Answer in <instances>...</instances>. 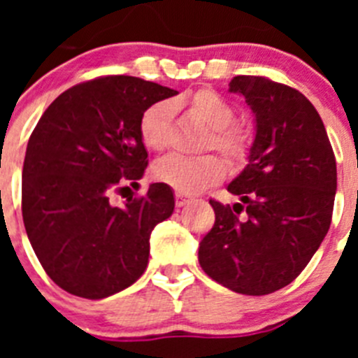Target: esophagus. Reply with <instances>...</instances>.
Returning a JSON list of instances; mask_svg holds the SVG:
<instances>
[{
	"label": "esophagus",
	"mask_w": 358,
	"mask_h": 358,
	"mask_svg": "<svg viewBox=\"0 0 358 358\" xmlns=\"http://www.w3.org/2000/svg\"><path fill=\"white\" fill-rule=\"evenodd\" d=\"M186 202H189V197H186V195H182V194H176V206L177 208H182Z\"/></svg>",
	"instance_id": "1"
}]
</instances>
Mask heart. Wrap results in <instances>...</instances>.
<instances>
[{"label": "heart", "instance_id": "heart-1", "mask_svg": "<svg viewBox=\"0 0 358 358\" xmlns=\"http://www.w3.org/2000/svg\"><path fill=\"white\" fill-rule=\"evenodd\" d=\"M173 107H185L194 120L208 127L202 147L215 148L229 161H240L248 154L249 132L236 125V110L226 98L211 90H201L188 96L185 102H173ZM172 106L169 102H156L148 106L140 116V138L152 152H163L170 143ZM154 179L179 194H195L206 186L215 185L226 176V164L213 154L201 157L172 156L152 169Z\"/></svg>", "mask_w": 358, "mask_h": 358}]
</instances>
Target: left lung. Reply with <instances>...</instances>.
<instances>
[{
    "label": "left lung",
    "mask_w": 358,
    "mask_h": 358,
    "mask_svg": "<svg viewBox=\"0 0 358 358\" xmlns=\"http://www.w3.org/2000/svg\"><path fill=\"white\" fill-rule=\"evenodd\" d=\"M229 91L255 113L256 134L248 166L227 186L240 202L210 201L215 224L201 240L199 264L233 292L265 296L292 283L327 236L337 164L305 94L251 75L233 78Z\"/></svg>",
    "instance_id": "left-lung-1"
}]
</instances>
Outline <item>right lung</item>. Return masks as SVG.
<instances>
[{
	"label": "right lung",
	"instance_id": "add662e5",
	"mask_svg": "<svg viewBox=\"0 0 358 358\" xmlns=\"http://www.w3.org/2000/svg\"><path fill=\"white\" fill-rule=\"evenodd\" d=\"M176 90L113 75L73 85L44 110L23 164V222L41 265L73 296L102 299L145 273L150 233L173 213L163 182L115 206L138 188L148 164L140 116Z\"/></svg>",
	"mask_w": 358,
	"mask_h": 358
}]
</instances>
